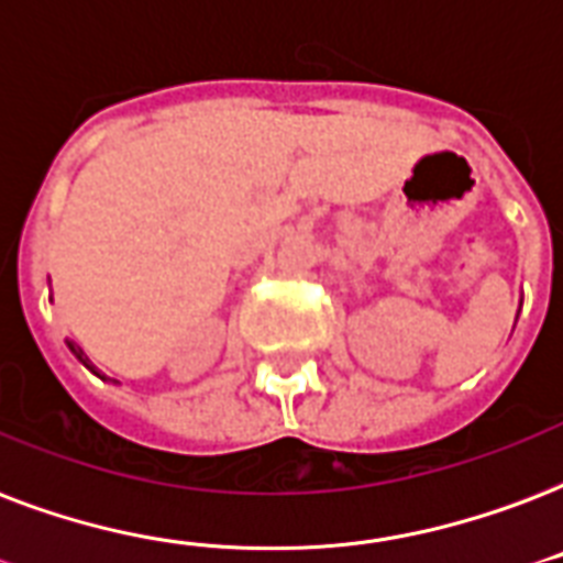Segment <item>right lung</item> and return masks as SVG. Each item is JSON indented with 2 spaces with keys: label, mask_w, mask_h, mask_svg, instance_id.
<instances>
[{
  "label": "right lung",
  "mask_w": 563,
  "mask_h": 563,
  "mask_svg": "<svg viewBox=\"0 0 563 563\" xmlns=\"http://www.w3.org/2000/svg\"><path fill=\"white\" fill-rule=\"evenodd\" d=\"M67 345H70V351H73V354H76V360H79V363H85V366L91 368V372H97V368H93V366H91V360L85 357V351H81V349H79V345H73V342H67Z\"/></svg>",
  "instance_id": "1"
}]
</instances>
